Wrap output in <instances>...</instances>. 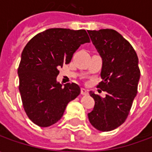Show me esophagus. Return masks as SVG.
I'll return each instance as SVG.
<instances>
[{"label": "esophagus", "instance_id": "34e87169", "mask_svg": "<svg viewBox=\"0 0 152 152\" xmlns=\"http://www.w3.org/2000/svg\"><path fill=\"white\" fill-rule=\"evenodd\" d=\"M80 93H81L82 95H87V94H89L88 90L86 89H84V88H81V89H80Z\"/></svg>", "mask_w": 152, "mask_h": 152}]
</instances>
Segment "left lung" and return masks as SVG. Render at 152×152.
I'll use <instances>...</instances> for the list:
<instances>
[{
	"instance_id": "8db88e82",
	"label": "left lung",
	"mask_w": 152,
	"mask_h": 152,
	"mask_svg": "<svg viewBox=\"0 0 152 152\" xmlns=\"http://www.w3.org/2000/svg\"><path fill=\"white\" fill-rule=\"evenodd\" d=\"M87 31L102 58V80L97 88L106 92L105 98L89 93L95 105L88 117L98 130L107 132L121 125L129 114L140 78L138 58L130 43L118 31Z\"/></svg>"
}]
</instances>
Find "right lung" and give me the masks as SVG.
Masks as SVG:
<instances>
[{"mask_svg":"<svg viewBox=\"0 0 152 152\" xmlns=\"http://www.w3.org/2000/svg\"><path fill=\"white\" fill-rule=\"evenodd\" d=\"M86 30L50 28L36 35L22 52L18 68L19 92L28 118L40 127L55 124L67 103L80 93L78 85L63 86L56 78L80 45L89 43Z\"/></svg>","mask_w":152,"mask_h":152,"instance_id":"1","label":"right lung"}]
</instances>
